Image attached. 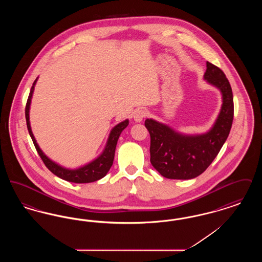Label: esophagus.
<instances>
[{
	"label": "esophagus",
	"instance_id": "34e87169",
	"mask_svg": "<svg viewBox=\"0 0 262 262\" xmlns=\"http://www.w3.org/2000/svg\"><path fill=\"white\" fill-rule=\"evenodd\" d=\"M146 114L147 113H146L144 109H137L134 113V119H135L136 122L139 123V122H141L143 120V118L146 117Z\"/></svg>",
	"mask_w": 262,
	"mask_h": 262
}]
</instances>
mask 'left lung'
I'll return each instance as SVG.
<instances>
[{"label":"left lung","instance_id":"left-lung-1","mask_svg":"<svg viewBox=\"0 0 262 262\" xmlns=\"http://www.w3.org/2000/svg\"><path fill=\"white\" fill-rule=\"evenodd\" d=\"M204 79L220 89L223 104L211 129L200 136H184L152 119L144 125L150 135V162L167 179L189 180L202 174L218 155L234 119L233 92L223 71L206 62Z\"/></svg>","mask_w":262,"mask_h":262}]
</instances>
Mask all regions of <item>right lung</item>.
Here are the masks:
<instances>
[{"label":"right lung","instance_id":"right-lung-1","mask_svg":"<svg viewBox=\"0 0 262 262\" xmlns=\"http://www.w3.org/2000/svg\"><path fill=\"white\" fill-rule=\"evenodd\" d=\"M37 81V78L34 80L32 88L30 89V93L28 96V99L26 102V106H25V119H26V125H27V129L28 133L31 137V139L34 143V146L37 150L39 156L41 157L42 161L45 164V166L50 170L51 172L54 174H56L57 177L61 178L64 181L68 182H72V183H76V184H86V183H92L95 181H98L100 179H102L103 177H105L107 173L109 172L110 168L112 167L113 161H114V157H115V150L117 146V142L120 135L122 134V132L125 129V127L128 125V120H125L124 122L120 123L119 125H116L108 138L107 144L104 151L102 152V154L100 155L98 158H96L94 161L89 163L88 165L80 167L78 169L75 170H70V169H66L62 166L53 162L50 160L43 152L42 150L39 148L37 142L34 138V136L32 134L31 127H30V123H29V107H30V102H31V97L33 94V90L35 83Z\"/></svg>","mask_w":262,"mask_h":262}]
</instances>
